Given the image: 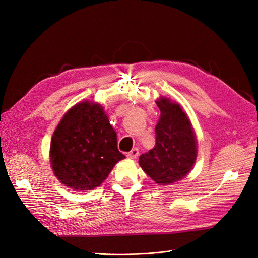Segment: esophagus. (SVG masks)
Segmentation results:
<instances>
[{"instance_id":"1","label":"esophagus","mask_w":258,"mask_h":258,"mask_svg":"<svg viewBox=\"0 0 258 258\" xmlns=\"http://www.w3.org/2000/svg\"><path fill=\"white\" fill-rule=\"evenodd\" d=\"M138 156H139V150L138 149H133L130 153H127V157L132 158V160H135V158Z\"/></svg>"}]
</instances>
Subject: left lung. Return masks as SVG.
Wrapping results in <instances>:
<instances>
[{
  "label": "left lung",
  "mask_w": 258,
  "mask_h": 258,
  "mask_svg": "<svg viewBox=\"0 0 258 258\" xmlns=\"http://www.w3.org/2000/svg\"><path fill=\"white\" fill-rule=\"evenodd\" d=\"M161 111L155 126L154 149L140 156L142 169L156 184L172 185L193 169L197 157V139L183 106L168 97L155 101Z\"/></svg>",
  "instance_id": "left-lung-1"
}]
</instances>
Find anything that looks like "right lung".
<instances>
[{
	"label": "right lung",
	"mask_w": 258,
	"mask_h": 258,
	"mask_svg": "<svg viewBox=\"0 0 258 258\" xmlns=\"http://www.w3.org/2000/svg\"><path fill=\"white\" fill-rule=\"evenodd\" d=\"M125 156L100 103L83 101L71 107L54 131L50 146L53 173L74 190L100 186Z\"/></svg>",
	"instance_id": "1"
}]
</instances>
